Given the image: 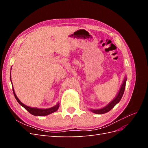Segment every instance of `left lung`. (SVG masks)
<instances>
[{
  "mask_svg": "<svg viewBox=\"0 0 148 148\" xmlns=\"http://www.w3.org/2000/svg\"><path fill=\"white\" fill-rule=\"evenodd\" d=\"M126 81H127V78H125L122 84V86H121V88H120V89L118 93L117 96H116V97L110 103H109V104L107 106L104 107V108L101 109H97V110H91L92 112L97 114H105V113L108 112L109 111H110L112 109L113 107L117 104V103L119 102L120 99H122L124 91H125V85H126Z\"/></svg>",
  "mask_w": 148,
  "mask_h": 148,
  "instance_id": "8db88e82",
  "label": "left lung"
}]
</instances>
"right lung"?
Returning a JSON list of instances; mask_svg holds the SVG:
<instances>
[{
    "mask_svg": "<svg viewBox=\"0 0 148 148\" xmlns=\"http://www.w3.org/2000/svg\"><path fill=\"white\" fill-rule=\"evenodd\" d=\"M10 75H11V73H10ZM10 77H11V76H10ZM13 94H14L15 99H16L18 102L21 106H23L25 109L27 110L31 114H32V115H35V116H45V115H47L49 114H50L51 113H53V112H54L57 111V109H59V104H57L56 106L51 107V108L47 109H37V108H33V107H29L28 106H26V105L23 104V103L20 102V101L18 99V98L16 97L15 93L14 92V89H13Z\"/></svg>",
    "mask_w": 148,
    "mask_h": 148,
    "instance_id": "add662e5",
    "label": "right lung"
}]
</instances>
